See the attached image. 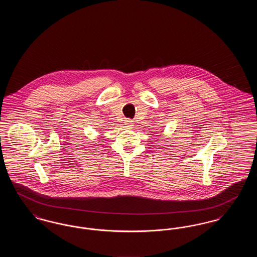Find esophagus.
I'll return each instance as SVG.
<instances>
[{
  "label": "esophagus",
  "instance_id": "1",
  "mask_svg": "<svg viewBox=\"0 0 257 257\" xmlns=\"http://www.w3.org/2000/svg\"><path fill=\"white\" fill-rule=\"evenodd\" d=\"M124 123H125V126H126L127 128H133V126H134V123H133V121H132L131 119H126Z\"/></svg>",
  "mask_w": 257,
  "mask_h": 257
}]
</instances>
